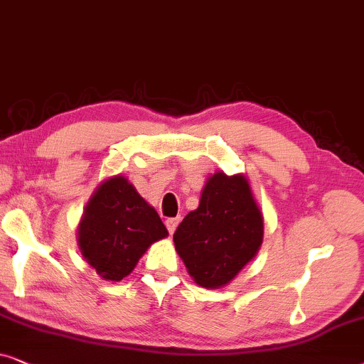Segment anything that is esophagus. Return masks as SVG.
I'll use <instances>...</instances> for the list:
<instances>
[{
	"label": "esophagus",
	"mask_w": 364,
	"mask_h": 364,
	"mask_svg": "<svg viewBox=\"0 0 364 364\" xmlns=\"http://www.w3.org/2000/svg\"><path fill=\"white\" fill-rule=\"evenodd\" d=\"M179 221H181V218H179V216H176V218H168V220H166V228H168L169 235H173V232L176 231Z\"/></svg>",
	"instance_id": "34e87169"
}]
</instances>
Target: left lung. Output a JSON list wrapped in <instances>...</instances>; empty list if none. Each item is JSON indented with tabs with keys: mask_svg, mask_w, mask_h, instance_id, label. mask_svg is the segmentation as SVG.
Returning a JSON list of instances; mask_svg holds the SVG:
<instances>
[{
	"mask_svg": "<svg viewBox=\"0 0 364 364\" xmlns=\"http://www.w3.org/2000/svg\"><path fill=\"white\" fill-rule=\"evenodd\" d=\"M263 213L245 174L216 171L206 179L196 210L174 231V248L196 284L226 287L258 255Z\"/></svg>",
	"mask_w": 364,
	"mask_h": 364,
	"instance_id": "8db88e82",
	"label": "left lung"
}]
</instances>
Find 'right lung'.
<instances>
[{
    "instance_id": "obj_1",
    "label": "right lung",
    "mask_w": 364,
    "mask_h": 364,
    "mask_svg": "<svg viewBox=\"0 0 364 364\" xmlns=\"http://www.w3.org/2000/svg\"><path fill=\"white\" fill-rule=\"evenodd\" d=\"M168 230L123 174L101 181L77 225V246L91 268L106 281L126 278L149 246Z\"/></svg>"
}]
</instances>
